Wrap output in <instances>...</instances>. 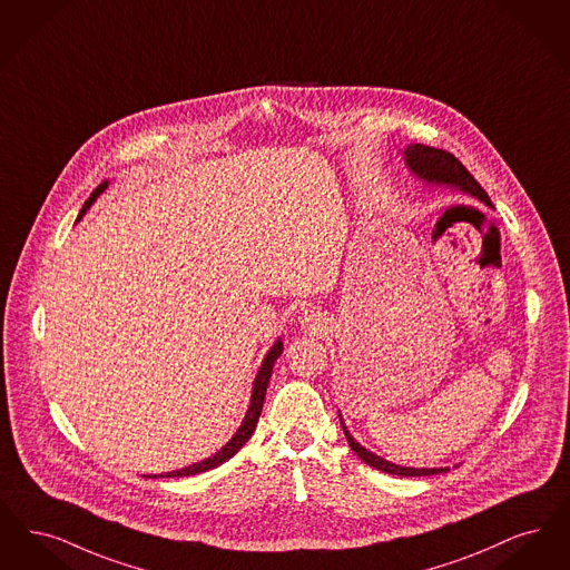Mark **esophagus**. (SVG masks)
I'll return each mask as SVG.
<instances>
[{"instance_id": "1", "label": "esophagus", "mask_w": 570, "mask_h": 570, "mask_svg": "<svg viewBox=\"0 0 570 570\" xmlns=\"http://www.w3.org/2000/svg\"><path fill=\"white\" fill-rule=\"evenodd\" d=\"M299 325L304 330H308V332H322L323 327H325V320H323L317 311H304L302 317H299Z\"/></svg>"}]
</instances>
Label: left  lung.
I'll return each mask as SVG.
<instances>
[{"instance_id":"left-lung-1","label":"left lung","mask_w":570,"mask_h":570,"mask_svg":"<svg viewBox=\"0 0 570 570\" xmlns=\"http://www.w3.org/2000/svg\"><path fill=\"white\" fill-rule=\"evenodd\" d=\"M402 155H404L406 168L411 170L415 178H420L421 183L432 185V187L455 189V191H460V194H464L469 198L479 199L481 204L494 208V204H492L490 196L485 194V189L474 180V176L451 153H446L443 149H434V147H425V145H409L406 149L402 150ZM338 417H341V425L345 430L348 446L355 451V455L362 462H366L368 466L376 469V471L397 474V476H430V474L449 471V466H445V469H411V466H400V464H394V462H387L385 458L372 453L366 446L360 445L351 436L341 411H338Z\"/></svg>"}]
</instances>
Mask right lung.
<instances>
[{"instance_id":"right-lung-1","label":"right lung","mask_w":570,"mask_h":570,"mask_svg":"<svg viewBox=\"0 0 570 570\" xmlns=\"http://www.w3.org/2000/svg\"><path fill=\"white\" fill-rule=\"evenodd\" d=\"M106 187H108V180H104V183H99L98 189L91 194V198L85 202V206H82V210H80V215H78V219L76 222H80L82 217H85V213L91 208V204L96 202V199L106 191ZM281 353H283V341L281 338H276V343H274L273 347L268 348V353H266V357L262 360V366H259V371L255 374V381H253V392H250V400H248V409L247 413H245V420L243 423L238 425V430H236V434L225 443V445L215 453V455H210V458H206V460H202V462H196V464H191V466H185V469H178V471L173 472H161V474H149L147 479H170V476H191V474H198V472L213 471V469H217V466H222L223 462H227L234 453H238L240 451V446L247 443L248 439H250V434H253V430H255V425H257V420H259V415H262V406H264V397H266V390H268V381H271V374H273L274 362L281 357Z\"/></svg>"}]
</instances>
